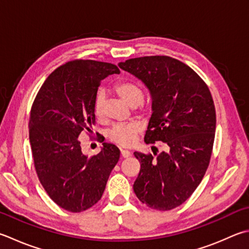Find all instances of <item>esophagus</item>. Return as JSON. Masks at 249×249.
I'll return each mask as SVG.
<instances>
[{
  "label": "esophagus",
  "instance_id": "1",
  "mask_svg": "<svg viewBox=\"0 0 249 249\" xmlns=\"http://www.w3.org/2000/svg\"><path fill=\"white\" fill-rule=\"evenodd\" d=\"M121 156L124 158H128L131 156V153L129 151H126V149H121Z\"/></svg>",
  "mask_w": 249,
  "mask_h": 249
}]
</instances>
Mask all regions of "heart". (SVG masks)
Returning a JSON list of instances; mask_svg holds the SVG:
<instances>
[{
	"label": "heart",
	"mask_w": 249,
	"mask_h": 249,
	"mask_svg": "<svg viewBox=\"0 0 249 249\" xmlns=\"http://www.w3.org/2000/svg\"><path fill=\"white\" fill-rule=\"evenodd\" d=\"M115 90L123 100L131 107H137L143 101L144 93L142 88L138 83L131 80H121L116 83ZM105 107V92L100 90L97 92L94 101V111L95 115L101 118L104 115ZM149 106H143L142 111L146 112ZM140 126L135 124H117L109 131V139L121 146H131L135 143L138 138Z\"/></svg>",
	"instance_id": "b5f03b06"
}]
</instances>
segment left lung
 <instances>
[{"label":"left lung","mask_w":249,"mask_h":249,"mask_svg":"<svg viewBox=\"0 0 249 249\" xmlns=\"http://www.w3.org/2000/svg\"><path fill=\"white\" fill-rule=\"evenodd\" d=\"M118 66L151 93L145 143L168 145L156 158L134 153L141 163L134 193L153 209H173L193 194L208 168L215 132L213 96L193 69L169 56L131 58Z\"/></svg>","instance_id":"obj_1"}]
</instances>
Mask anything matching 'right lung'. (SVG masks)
<instances>
[{
    "instance_id": "1",
    "label": "right lung",
    "mask_w": 249,
    "mask_h": 249,
    "mask_svg": "<svg viewBox=\"0 0 249 249\" xmlns=\"http://www.w3.org/2000/svg\"><path fill=\"white\" fill-rule=\"evenodd\" d=\"M119 72L109 63L71 60L50 74L32 104L29 140L37 178L52 200L68 212L80 213L95 205L119 160L120 151L114 144L103 143L100 153L88 157L79 140L95 123L101 81Z\"/></svg>"
}]
</instances>
